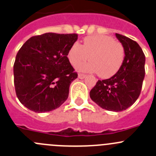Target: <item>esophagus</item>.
<instances>
[{
	"label": "esophagus",
	"mask_w": 156,
	"mask_h": 156,
	"mask_svg": "<svg viewBox=\"0 0 156 156\" xmlns=\"http://www.w3.org/2000/svg\"><path fill=\"white\" fill-rule=\"evenodd\" d=\"M85 77H86L85 75H83V74H78V78H80V79H84Z\"/></svg>",
	"instance_id": "34e87169"
}]
</instances>
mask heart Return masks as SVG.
Here are the masks:
<instances>
[{
	"instance_id": "b5f03b06",
	"label": "heart",
	"mask_w": 156,
	"mask_h": 156,
	"mask_svg": "<svg viewBox=\"0 0 156 156\" xmlns=\"http://www.w3.org/2000/svg\"><path fill=\"white\" fill-rule=\"evenodd\" d=\"M91 61L78 66L81 72H98L103 78H111L121 68L124 60V49L120 43L105 35L87 36L81 46L75 43L70 46L67 56L72 66L88 59Z\"/></svg>"
}]
</instances>
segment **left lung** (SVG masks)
<instances>
[{
    "instance_id": "obj_1",
    "label": "left lung",
    "mask_w": 156,
    "mask_h": 156,
    "mask_svg": "<svg viewBox=\"0 0 156 156\" xmlns=\"http://www.w3.org/2000/svg\"><path fill=\"white\" fill-rule=\"evenodd\" d=\"M116 37L124 49L123 65L110 78L99 80L90 91V97L103 109L119 112L132 106L140 96L145 77L146 57L136 42L118 33Z\"/></svg>"
}]
</instances>
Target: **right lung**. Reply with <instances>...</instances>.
Masks as SVG:
<instances>
[{
  "label": "right lung",
  "instance_id": "obj_1",
  "mask_svg": "<svg viewBox=\"0 0 156 156\" xmlns=\"http://www.w3.org/2000/svg\"><path fill=\"white\" fill-rule=\"evenodd\" d=\"M78 35L46 33L30 38L20 49L13 65L14 85L21 104L36 113L59 107L78 78L67 57Z\"/></svg>",
  "mask_w": 156,
  "mask_h": 156
}]
</instances>
